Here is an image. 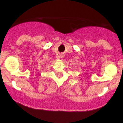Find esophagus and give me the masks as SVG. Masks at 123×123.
<instances>
[{
  "mask_svg": "<svg viewBox=\"0 0 123 123\" xmlns=\"http://www.w3.org/2000/svg\"><path fill=\"white\" fill-rule=\"evenodd\" d=\"M63 57V54H61V55H60V57L61 58H62Z\"/></svg>",
  "mask_w": 123,
  "mask_h": 123,
  "instance_id": "34e87169",
  "label": "esophagus"
}]
</instances>
